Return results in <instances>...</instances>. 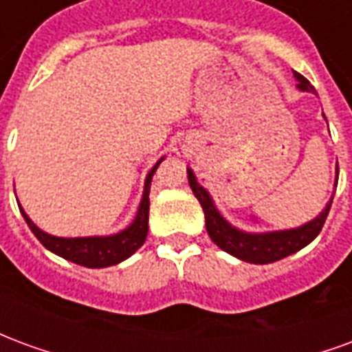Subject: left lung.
Returning a JSON list of instances; mask_svg holds the SVG:
<instances>
[{
    "label": "left lung",
    "instance_id": "left-lung-1",
    "mask_svg": "<svg viewBox=\"0 0 352 352\" xmlns=\"http://www.w3.org/2000/svg\"><path fill=\"white\" fill-rule=\"evenodd\" d=\"M294 77L298 80L296 87L300 88L302 92L317 94V90L311 87L309 80L302 77L300 73L294 72ZM186 171H188V184H190L194 196L201 204V209H204V214H206V228L209 237L224 252H228V254L243 260V262H251V264H272V262H277V260L285 258V256L294 254L300 249H303L305 245H309L320 234V230H322L326 222V217L330 213V207H332L333 196L313 221L305 222L298 228L251 234V232H243V230L232 226L219 213V209L214 206L213 198L209 196V192L196 181L194 171L190 168ZM338 173H340V169H338ZM336 186H338V181H336Z\"/></svg>",
    "mask_w": 352,
    "mask_h": 352
}]
</instances>
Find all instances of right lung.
I'll use <instances>...</instances> for the list:
<instances>
[{"mask_svg": "<svg viewBox=\"0 0 352 352\" xmlns=\"http://www.w3.org/2000/svg\"><path fill=\"white\" fill-rule=\"evenodd\" d=\"M164 158L156 162L148 175L145 179V190H143V198L139 204L138 214L128 228H124L118 234L113 236H92V237H56L50 236L47 232H43L41 228H37L34 221L26 214V211L22 209L19 204L20 213L24 217V221L28 222L30 230L34 232V236L39 239L45 249H49L50 252H54L62 258L75 262V264L85 265V267H109L115 265L122 260L130 258L133 252L138 251L141 245L145 243L146 234H148V192H151V181L153 175L156 173V169L160 166V162Z\"/></svg>", "mask_w": 352, "mask_h": 352, "instance_id": "obj_1", "label": "right lung"}]
</instances>
